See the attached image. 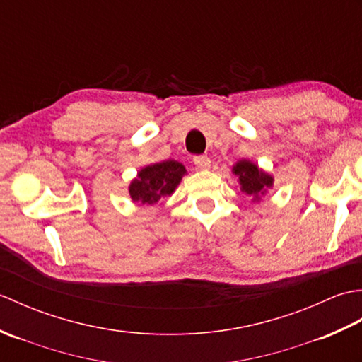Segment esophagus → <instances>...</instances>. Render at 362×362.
<instances>
[{
	"mask_svg": "<svg viewBox=\"0 0 362 362\" xmlns=\"http://www.w3.org/2000/svg\"><path fill=\"white\" fill-rule=\"evenodd\" d=\"M194 165L197 169H201V171H206V169H210L211 166V160L206 156H197L194 157Z\"/></svg>",
	"mask_w": 362,
	"mask_h": 362,
	"instance_id": "obj_1",
	"label": "esophagus"
}]
</instances>
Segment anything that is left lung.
<instances>
[{
    "label": "left lung",
    "instance_id": "8db88e82",
    "mask_svg": "<svg viewBox=\"0 0 362 362\" xmlns=\"http://www.w3.org/2000/svg\"><path fill=\"white\" fill-rule=\"evenodd\" d=\"M232 173L238 177L240 189L252 197V202H259L274 187V175L247 158L238 160L232 168Z\"/></svg>",
    "mask_w": 362,
    "mask_h": 362
}]
</instances>
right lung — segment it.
<instances>
[{
  "instance_id": "obj_1",
  "label": "right lung",
  "mask_w": 362,
  "mask_h": 362,
  "mask_svg": "<svg viewBox=\"0 0 362 362\" xmlns=\"http://www.w3.org/2000/svg\"><path fill=\"white\" fill-rule=\"evenodd\" d=\"M187 169L177 160H163L141 168L130 180L129 196L141 205H156L161 197L171 196L180 185Z\"/></svg>"
}]
</instances>
